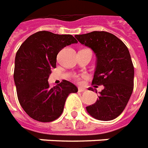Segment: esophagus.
<instances>
[{
    "label": "esophagus",
    "instance_id": "1",
    "mask_svg": "<svg viewBox=\"0 0 148 148\" xmlns=\"http://www.w3.org/2000/svg\"><path fill=\"white\" fill-rule=\"evenodd\" d=\"M78 92H86V89L83 88H78Z\"/></svg>",
    "mask_w": 148,
    "mask_h": 148
}]
</instances>
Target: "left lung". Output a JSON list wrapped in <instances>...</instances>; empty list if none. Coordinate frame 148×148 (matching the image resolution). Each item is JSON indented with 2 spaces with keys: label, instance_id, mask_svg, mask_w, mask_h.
<instances>
[{
  "label": "left lung",
  "instance_id": "8db88e82",
  "mask_svg": "<svg viewBox=\"0 0 148 148\" xmlns=\"http://www.w3.org/2000/svg\"><path fill=\"white\" fill-rule=\"evenodd\" d=\"M75 36L96 53L97 61L92 84L103 86L99 99L86 109L99 120L116 119L124 110L134 88V66L129 51L121 40L110 32L94 31Z\"/></svg>",
  "mask_w": 148,
  "mask_h": 148
}]
</instances>
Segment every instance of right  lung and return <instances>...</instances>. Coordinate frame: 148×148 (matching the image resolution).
Instances as JSON below:
<instances>
[{
    "instance_id": "right-lung-1",
    "label": "right lung",
    "mask_w": 148,
    "mask_h": 148,
    "mask_svg": "<svg viewBox=\"0 0 148 148\" xmlns=\"http://www.w3.org/2000/svg\"><path fill=\"white\" fill-rule=\"evenodd\" d=\"M76 43L72 35L40 31L26 39L16 52L13 77L17 97L22 108L33 119L52 122L59 118L67 97L77 92V88L68 80L53 88L48 81L60 51Z\"/></svg>"
}]
</instances>
